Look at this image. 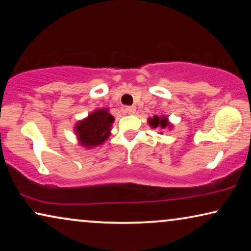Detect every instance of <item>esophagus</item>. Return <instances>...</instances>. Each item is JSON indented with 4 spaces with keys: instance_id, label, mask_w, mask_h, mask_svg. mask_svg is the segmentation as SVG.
<instances>
[{
    "instance_id": "34e87169",
    "label": "esophagus",
    "mask_w": 251,
    "mask_h": 251,
    "mask_svg": "<svg viewBox=\"0 0 251 251\" xmlns=\"http://www.w3.org/2000/svg\"><path fill=\"white\" fill-rule=\"evenodd\" d=\"M125 111H126V113H128V114H135L136 107H135V106H126Z\"/></svg>"
}]
</instances>
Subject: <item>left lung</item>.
Here are the masks:
<instances>
[{
	"instance_id": "left-lung-1",
	"label": "left lung",
	"mask_w": 251,
	"mask_h": 251,
	"mask_svg": "<svg viewBox=\"0 0 251 251\" xmlns=\"http://www.w3.org/2000/svg\"><path fill=\"white\" fill-rule=\"evenodd\" d=\"M149 125L152 128H161V129H171V126L169 121H168L167 116H153V118L149 119Z\"/></svg>"
}]
</instances>
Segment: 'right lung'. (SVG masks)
<instances>
[{
    "mask_svg": "<svg viewBox=\"0 0 251 251\" xmlns=\"http://www.w3.org/2000/svg\"><path fill=\"white\" fill-rule=\"evenodd\" d=\"M113 122L114 116L109 114L108 108L96 109L75 126L78 144L87 149L101 145L111 135Z\"/></svg>",
    "mask_w": 251,
    "mask_h": 251,
    "instance_id": "right-lung-1",
    "label": "right lung"
}]
</instances>
